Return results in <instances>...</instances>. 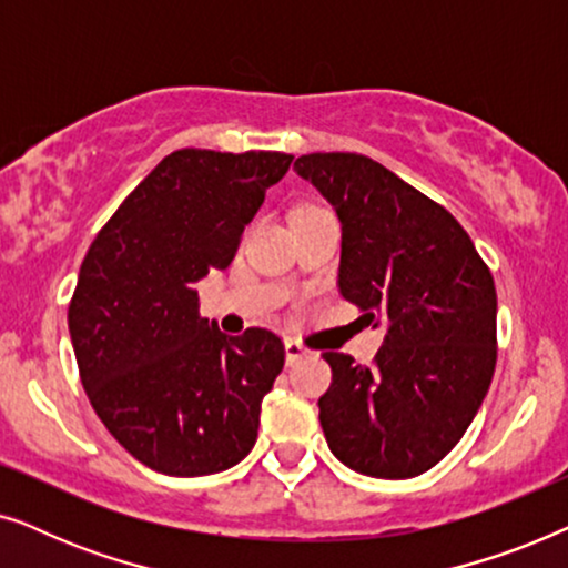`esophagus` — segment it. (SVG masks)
<instances>
[{
  "label": "esophagus",
  "instance_id": "34e87169",
  "mask_svg": "<svg viewBox=\"0 0 568 568\" xmlns=\"http://www.w3.org/2000/svg\"><path fill=\"white\" fill-rule=\"evenodd\" d=\"M284 348H286V364H297L302 356L307 354V348L302 346L297 338H286L284 341Z\"/></svg>",
  "mask_w": 568,
  "mask_h": 568
}]
</instances>
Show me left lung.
I'll use <instances>...</instances> for the list:
<instances>
[{
    "label": "left lung",
    "instance_id": "8db88e82",
    "mask_svg": "<svg viewBox=\"0 0 568 568\" xmlns=\"http://www.w3.org/2000/svg\"><path fill=\"white\" fill-rule=\"evenodd\" d=\"M341 220V297L387 325L369 367L325 352L317 400L331 453L372 478L434 468L468 429L496 367V286L460 222L379 162L313 152L294 162Z\"/></svg>",
    "mask_w": 568,
    "mask_h": 568
}]
</instances>
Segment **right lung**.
<instances>
[{
  "label": "right lung",
  "mask_w": 568,
  "mask_h": 568,
  "mask_svg": "<svg viewBox=\"0 0 568 568\" xmlns=\"http://www.w3.org/2000/svg\"><path fill=\"white\" fill-rule=\"evenodd\" d=\"M292 160L255 150L168 154L84 255L69 302L82 387L105 429L146 468L212 476L255 445L284 344L266 328L224 336L199 315L193 284L230 266Z\"/></svg>",
  "instance_id": "obj_1"
}]
</instances>
